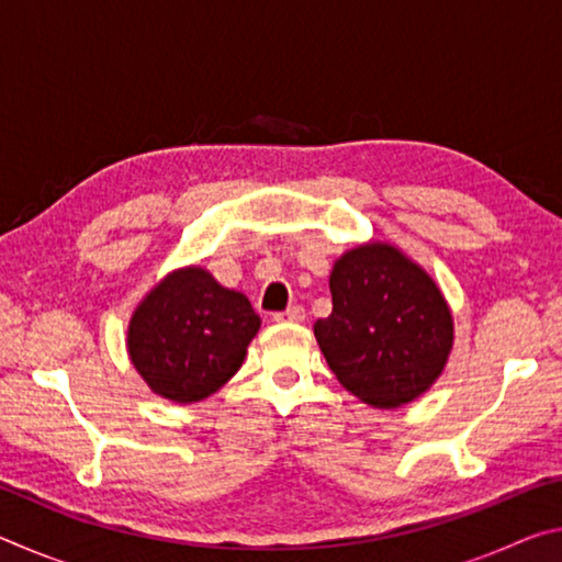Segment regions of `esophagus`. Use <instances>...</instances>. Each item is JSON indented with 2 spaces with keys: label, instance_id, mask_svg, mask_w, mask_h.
<instances>
[{
  "label": "esophagus",
  "instance_id": "1",
  "mask_svg": "<svg viewBox=\"0 0 562 562\" xmlns=\"http://www.w3.org/2000/svg\"><path fill=\"white\" fill-rule=\"evenodd\" d=\"M272 319L274 322H302L304 319V307L294 304V307H288L284 312H274Z\"/></svg>",
  "mask_w": 562,
  "mask_h": 562
}]
</instances>
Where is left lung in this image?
<instances>
[{
	"mask_svg": "<svg viewBox=\"0 0 562 562\" xmlns=\"http://www.w3.org/2000/svg\"><path fill=\"white\" fill-rule=\"evenodd\" d=\"M331 315L317 345L339 384L374 408L429 392L453 349V315L434 278L396 245L369 240L335 260Z\"/></svg>",
	"mask_w": 562,
	"mask_h": 562,
	"instance_id": "8db88e82",
	"label": "left lung"
}]
</instances>
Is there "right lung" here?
I'll use <instances>...</instances> for the list:
<instances>
[{
    "mask_svg": "<svg viewBox=\"0 0 562 562\" xmlns=\"http://www.w3.org/2000/svg\"><path fill=\"white\" fill-rule=\"evenodd\" d=\"M260 317L243 292L227 290L201 265L168 272L133 310L126 349L150 392L195 404L243 367Z\"/></svg>",
    "mask_w": 562,
    "mask_h": 562,
    "instance_id": "1",
    "label": "right lung"
}]
</instances>
